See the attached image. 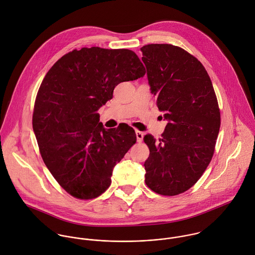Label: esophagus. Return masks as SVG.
I'll use <instances>...</instances> for the list:
<instances>
[{"label":"esophagus","mask_w":255,"mask_h":255,"mask_svg":"<svg viewBox=\"0 0 255 255\" xmlns=\"http://www.w3.org/2000/svg\"><path fill=\"white\" fill-rule=\"evenodd\" d=\"M135 134H136V139H137V142H141L142 139H143V132L142 131H139V130H135Z\"/></svg>","instance_id":"obj_1"}]
</instances>
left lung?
Wrapping results in <instances>:
<instances>
[{
	"instance_id": "left-lung-1",
	"label": "left lung",
	"mask_w": 255,
	"mask_h": 255,
	"mask_svg": "<svg viewBox=\"0 0 255 255\" xmlns=\"http://www.w3.org/2000/svg\"><path fill=\"white\" fill-rule=\"evenodd\" d=\"M151 93L168 121L158 141L146 134L145 183L162 195H177L197 182L209 165L221 124L211 79L202 64L182 48H140Z\"/></svg>"
}]
</instances>
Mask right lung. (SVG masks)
<instances>
[{
	"instance_id": "1",
	"label": "right lung",
	"mask_w": 255,
	"mask_h": 255,
	"mask_svg": "<svg viewBox=\"0 0 255 255\" xmlns=\"http://www.w3.org/2000/svg\"><path fill=\"white\" fill-rule=\"evenodd\" d=\"M145 74L136 54L99 47L73 50L45 75L32 118L42 159L73 197L92 199L111 184L113 169L136 142L128 126L105 128L97 111L121 82Z\"/></svg>"
}]
</instances>
